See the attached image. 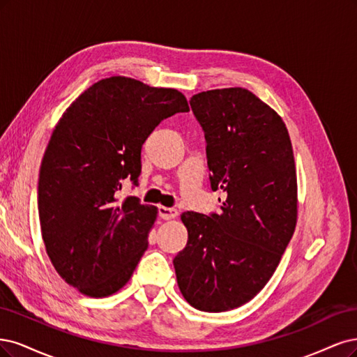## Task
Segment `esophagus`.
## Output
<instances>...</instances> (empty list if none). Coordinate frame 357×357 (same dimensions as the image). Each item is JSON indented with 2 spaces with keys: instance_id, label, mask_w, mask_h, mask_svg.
Wrapping results in <instances>:
<instances>
[{
  "instance_id": "obj_1",
  "label": "esophagus",
  "mask_w": 357,
  "mask_h": 357,
  "mask_svg": "<svg viewBox=\"0 0 357 357\" xmlns=\"http://www.w3.org/2000/svg\"><path fill=\"white\" fill-rule=\"evenodd\" d=\"M158 215L162 216L163 220H175L178 216V209L166 208V206H158Z\"/></svg>"
}]
</instances>
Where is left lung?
<instances>
[{
  "mask_svg": "<svg viewBox=\"0 0 357 357\" xmlns=\"http://www.w3.org/2000/svg\"><path fill=\"white\" fill-rule=\"evenodd\" d=\"M190 105L204 132L221 213L183 212L188 241L174 259L183 298L220 313L246 304L270 280L296 224V172L283 120L252 91L216 89Z\"/></svg>",
  "mask_w": 357,
  "mask_h": 357,
  "instance_id": "obj_1",
  "label": "left lung"
}]
</instances>
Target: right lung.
<instances>
[{
	"mask_svg": "<svg viewBox=\"0 0 357 357\" xmlns=\"http://www.w3.org/2000/svg\"><path fill=\"white\" fill-rule=\"evenodd\" d=\"M187 111L181 91L119 75L90 86L57 123L41 162L38 215L53 267L82 294L108 296L132 278L157 208L117 195L124 182L137 185L146 137Z\"/></svg>",
	"mask_w": 357,
	"mask_h": 357,
	"instance_id": "1",
	"label": "right lung"
}]
</instances>
